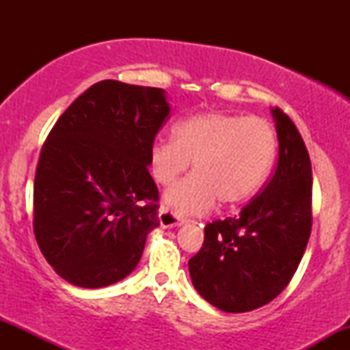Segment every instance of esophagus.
<instances>
[{"instance_id":"esophagus-1","label":"esophagus","mask_w":350,"mask_h":350,"mask_svg":"<svg viewBox=\"0 0 350 350\" xmlns=\"http://www.w3.org/2000/svg\"><path fill=\"white\" fill-rule=\"evenodd\" d=\"M184 220L180 219L179 215H176L174 212L167 211V208H161L159 211V224L164 228H171V227H179Z\"/></svg>"}]
</instances>
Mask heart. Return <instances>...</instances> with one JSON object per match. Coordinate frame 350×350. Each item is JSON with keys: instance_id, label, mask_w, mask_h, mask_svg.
<instances>
[{"instance_id": "1", "label": "heart", "mask_w": 350, "mask_h": 350, "mask_svg": "<svg viewBox=\"0 0 350 350\" xmlns=\"http://www.w3.org/2000/svg\"><path fill=\"white\" fill-rule=\"evenodd\" d=\"M275 128L260 116L204 111L174 126V139H158L150 150L152 178L171 186L192 161V174L166 192L179 214H204L215 200L232 207L258 192L276 158Z\"/></svg>"}]
</instances>
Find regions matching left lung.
<instances>
[{
	"label": "left lung",
	"mask_w": 350,
	"mask_h": 350,
	"mask_svg": "<svg viewBox=\"0 0 350 350\" xmlns=\"http://www.w3.org/2000/svg\"><path fill=\"white\" fill-rule=\"evenodd\" d=\"M278 163L260 194L226 220L204 228L202 248L189 260L192 284L212 306L247 312L288 286L312 226V172L303 138L281 108H271Z\"/></svg>",
	"instance_id": "8db88e82"
}]
</instances>
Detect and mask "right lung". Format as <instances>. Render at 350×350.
Segmentation results:
<instances>
[{
    "instance_id": "1",
    "label": "right lung",
    "mask_w": 350,
    "mask_h": 350,
    "mask_svg": "<svg viewBox=\"0 0 350 350\" xmlns=\"http://www.w3.org/2000/svg\"><path fill=\"white\" fill-rule=\"evenodd\" d=\"M170 118L163 88L102 80L59 116L34 178V235L47 263L80 288L130 275L159 226L150 150Z\"/></svg>"
}]
</instances>
